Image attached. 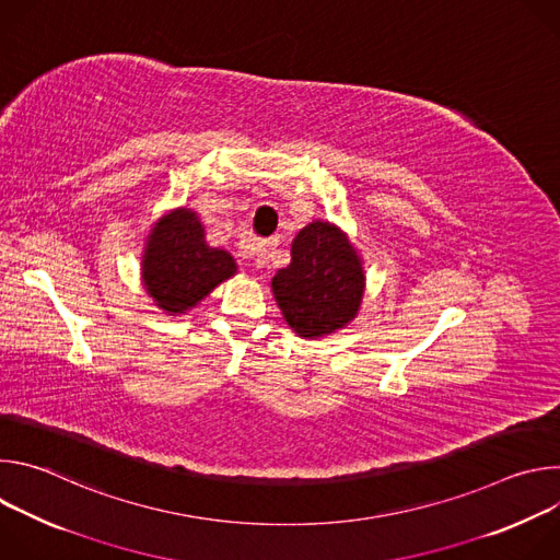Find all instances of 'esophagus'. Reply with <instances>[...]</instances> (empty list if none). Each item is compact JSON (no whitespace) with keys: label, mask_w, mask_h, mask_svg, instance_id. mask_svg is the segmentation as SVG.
I'll use <instances>...</instances> for the list:
<instances>
[{"label":"esophagus","mask_w":560,"mask_h":560,"mask_svg":"<svg viewBox=\"0 0 560 560\" xmlns=\"http://www.w3.org/2000/svg\"><path fill=\"white\" fill-rule=\"evenodd\" d=\"M270 253H272V246L268 244V242H261L259 246H257V259H255V264L261 268V266H266V261L270 259Z\"/></svg>","instance_id":"obj_1"}]
</instances>
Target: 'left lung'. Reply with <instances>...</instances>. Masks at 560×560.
I'll use <instances>...</instances> for the list:
<instances>
[{"label":"left lung","mask_w":560,"mask_h":560,"mask_svg":"<svg viewBox=\"0 0 560 560\" xmlns=\"http://www.w3.org/2000/svg\"><path fill=\"white\" fill-rule=\"evenodd\" d=\"M272 292L299 337L330 335L361 305V261L335 225L314 221L294 236L292 264L275 275Z\"/></svg>","instance_id":"8db88e82"}]
</instances>
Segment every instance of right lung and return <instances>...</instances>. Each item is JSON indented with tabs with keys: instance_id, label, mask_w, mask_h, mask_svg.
Listing matches in <instances>:
<instances>
[{
	"instance_id": "add662e5",
	"label": "right lung",
	"mask_w": 560,
	"mask_h": 560,
	"mask_svg": "<svg viewBox=\"0 0 560 560\" xmlns=\"http://www.w3.org/2000/svg\"><path fill=\"white\" fill-rule=\"evenodd\" d=\"M143 283L156 305L182 314L236 272L234 259L210 248L195 212L182 208L152 228L143 257Z\"/></svg>"
}]
</instances>
